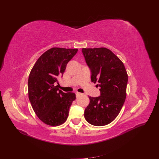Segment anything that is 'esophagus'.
Returning a JSON list of instances; mask_svg holds the SVG:
<instances>
[{"instance_id":"1","label":"esophagus","mask_w":159,"mask_h":159,"mask_svg":"<svg viewBox=\"0 0 159 159\" xmlns=\"http://www.w3.org/2000/svg\"><path fill=\"white\" fill-rule=\"evenodd\" d=\"M75 95H76V97L78 98V97H80V95H82V93H79V92H76L75 93Z\"/></svg>"}]
</instances>
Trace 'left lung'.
<instances>
[{
	"label": "left lung",
	"mask_w": 159,
	"mask_h": 159,
	"mask_svg": "<svg viewBox=\"0 0 159 159\" xmlns=\"http://www.w3.org/2000/svg\"><path fill=\"white\" fill-rule=\"evenodd\" d=\"M82 53L91 70V82L100 87L99 97H89L84 117L93 125H106L117 117L125 101L127 71L121 60L105 48H82Z\"/></svg>",
	"instance_id": "obj_1"
}]
</instances>
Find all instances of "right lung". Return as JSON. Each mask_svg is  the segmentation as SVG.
<instances>
[{"instance_id":"obj_1","label":"right lung","mask_w":159,"mask_h":159,"mask_svg":"<svg viewBox=\"0 0 159 159\" xmlns=\"http://www.w3.org/2000/svg\"><path fill=\"white\" fill-rule=\"evenodd\" d=\"M77 52L78 49L52 48L38 59L30 73L28 98L38 117L48 125L63 124L75 99L74 93H64L54 84L63 76L67 64Z\"/></svg>"}]
</instances>
